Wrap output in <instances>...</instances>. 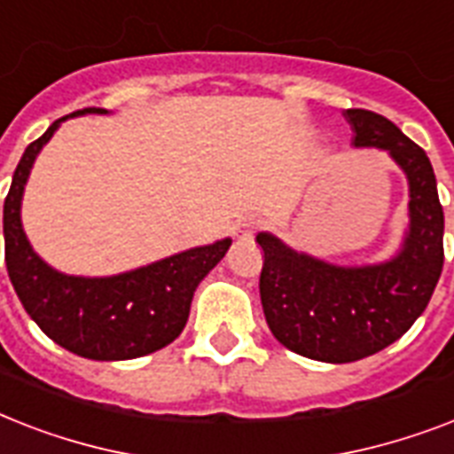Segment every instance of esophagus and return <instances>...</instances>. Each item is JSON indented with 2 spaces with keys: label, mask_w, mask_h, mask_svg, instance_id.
<instances>
[{
  "label": "esophagus",
  "mask_w": 454,
  "mask_h": 454,
  "mask_svg": "<svg viewBox=\"0 0 454 454\" xmlns=\"http://www.w3.org/2000/svg\"><path fill=\"white\" fill-rule=\"evenodd\" d=\"M256 228H259V219H256V216H240V219L235 221L233 235L235 238L247 240V238H252V235L256 233Z\"/></svg>",
  "instance_id": "1"
}]
</instances>
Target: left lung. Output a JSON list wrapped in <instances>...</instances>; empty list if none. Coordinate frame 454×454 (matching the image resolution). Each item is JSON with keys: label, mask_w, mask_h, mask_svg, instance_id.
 Wrapping results in <instances>:
<instances>
[{"label": "left lung", "mask_w": 454, "mask_h": 454, "mask_svg": "<svg viewBox=\"0 0 454 454\" xmlns=\"http://www.w3.org/2000/svg\"><path fill=\"white\" fill-rule=\"evenodd\" d=\"M344 117L356 148H380L405 171L410 226L401 252L384 263L334 266L259 233L262 306L273 337L320 363H353L387 348L422 316L443 270V207L427 153L372 110Z\"/></svg>", "instance_id": "1"}]
</instances>
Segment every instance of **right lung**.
I'll return each instance as SVG.
<instances>
[{"label": "right lung", "mask_w": 454, "mask_h": 454, "mask_svg": "<svg viewBox=\"0 0 454 454\" xmlns=\"http://www.w3.org/2000/svg\"><path fill=\"white\" fill-rule=\"evenodd\" d=\"M103 108L74 110L73 115ZM67 117H60L25 148L4 200V256L11 285L27 316L56 344L91 360H131L160 351L184 332L192 294L226 256L231 238L185 249L110 278L66 276L42 262L27 242L20 202L39 151Z\"/></svg>", "instance_id": "obj_1"}]
</instances>
